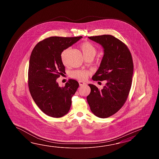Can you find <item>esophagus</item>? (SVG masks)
Returning <instances> with one entry per match:
<instances>
[{"mask_svg": "<svg viewBox=\"0 0 159 159\" xmlns=\"http://www.w3.org/2000/svg\"><path fill=\"white\" fill-rule=\"evenodd\" d=\"M79 84L80 86H84V85H86V84L84 83V82H82V81H79Z\"/></svg>", "mask_w": 159, "mask_h": 159, "instance_id": "obj_1", "label": "esophagus"}]
</instances>
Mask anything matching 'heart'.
I'll list each match as a JSON object with an SVG mask.
<instances>
[{
    "label": "heart",
    "mask_w": 159,
    "mask_h": 159,
    "mask_svg": "<svg viewBox=\"0 0 159 159\" xmlns=\"http://www.w3.org/2000/svg\"><path fill=\"white\" fill-rule=\"evenodd\" d=\"M80 48L82 52L84 58L91 57L94 58L97 53V48L94 44L89 41L82 43L80 45ZM68 49H64L61 54V60L63 64H66V59L68 56ZM91 75V72L84 70H75L70 73V77L80 81H84Z\"/></svg>",
    "instance_id": "heart-1"
}]
</instances>
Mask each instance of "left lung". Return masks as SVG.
<instances>
[{"label": "left lung", "mask_w": 159, "mask_h": 159, "mask_svg": "<svg viewBox=\"0 0 159 159\" xmlns=\"http://www.w3.org/2000/svg\"><path fill=\"white\" fill-rule=\"evenodd\" d=\"M101 44L104 55L93 81H107L101 90L94 84L87 97L88 104L95 116L106 118L122 108L128 98L131 88L134 64L129 48L118 39L110 35L89 37Z\"/></svg>", "instance_id": "obj_1"}]
</instances>
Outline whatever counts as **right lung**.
I'll return each instance as SVG.
<instances>
[{"label":"right lung","instance_id":"right-lung-1","mask_svg":"<svg viewBox=\"0 0 159 159\" xmlns=\"http://www.w3.org/2000/svg\"><path fill=\"white\" fill-rule=\"evenodd\" d=\"M82 37H48L37 43L30 54L28 81L30 95L41 110L51 117L60 118L68 113L79 86L77 81L70 79L60 87L56 80L65 73L62 52Z\"/></svg>","mask_w":159,"mask_h":159}]
</instances>
